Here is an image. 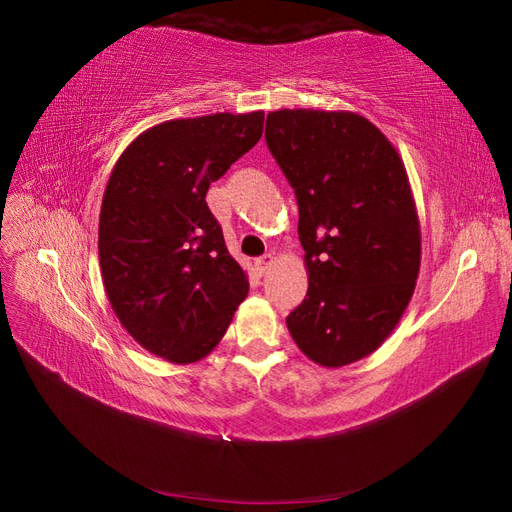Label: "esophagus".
<instances>
[{
  "label": "esophagus",
  "instance_id": "obj_1",
  "mask_svg": "<svg viewBox=\"0 0 512 512\" xmlns=\"http://www.w3.org/2000/svg\"><path fill=\"white\" fill-rule=\"evenodd\" d=\"M275 266V257L272 255H264V257H259L257 261H255V270L259 272V275H266V272Z\"/></svg>",
  "mask_w": 512,
  "mask_h": 512
}]
</instances>
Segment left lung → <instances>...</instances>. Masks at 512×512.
Wrapping results in <instances>:
<instances>
[{"mask_svg": "<svg viewBox=\"0 0 512 512\" xmlns=\"http://www.w3.org/2000/svg\"><path fill=\"white\" fill-rule=\"evenodd\" d=\"M266 144L299 202L310 288L285 318L316 364L366 358L399 323L421 266V231L397 150L362 115L268 113Z\"/></svg>", "mask_w": 512, "mask_h": 512, "instance_id": "8db88e82", "label": "left lung"}]
</instances>
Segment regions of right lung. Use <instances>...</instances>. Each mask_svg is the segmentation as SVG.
Wrapping results in <instances>:
<instances>
[{
  "mask_svg": "<svg viewBox=\"0 0 512 512\" xmlns=\"http://www.w3.org/2000/svg\"><path fill=\"white\" fill-rule=\"evenodd\" d=\"M261 133V111L172 120L115 163L100 211L102 281L124 329L159 358H205L246 299L248 279L205 196Z\"/></svg>",
  "mask_w": 512,
  "mask_h": 512,
  "instance_id": "1",
  "label": "right lung"
}]
</instances>
